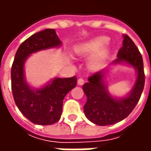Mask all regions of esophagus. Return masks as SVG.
<instances>
[{"label":"esophagus","mask_w":151,"mask_h":151,"mask_svg":"<svg viewBox=\"0 0 151 151\" xmlns=\"http://www.w3.org/2000/svg\"><path fill=\"white\" fill-rule=\"evenodd\" d=\"M78 84L79 86L83 85V84H84V80H83V78H79L78 80Z\"/></svg>","instance_id":"esophagus-1"}]
</instances>
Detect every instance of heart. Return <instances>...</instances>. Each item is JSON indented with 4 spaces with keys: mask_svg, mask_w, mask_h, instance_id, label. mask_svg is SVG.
Here are the masks:
<instances>
[{
    "mask_svg": "<svg viewBox=\"0 0 151 151\" xmlns=\"http://www.w3.org/2000/svg\"><path fill=\"white\" fill-rule=\"evenodd\" d=\"M108 42V38L104 36L94 38L78 45L76 47L75 52L84 57L93 55L89 59L88 65L91 69H97L103 65L107 56L106 50L102 48L107 45Z\"/></svg>",
    "mask_w": 151,
    "mask_h": 151,
    "instance_id": "b5f03b06",
    "label": "heart"
}]
</instances>
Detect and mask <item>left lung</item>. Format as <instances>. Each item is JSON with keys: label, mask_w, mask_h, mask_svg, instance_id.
Here are the masks:
<instances>
[{"label": "left lung", "mask_w": 151, "mask_h": 151, "mask_svg": "<svg viewBox=\"0 0 151 151\" xmlns=\"http://www.w3.org/2000/svg\"><path fill=\"white\" fill-rule=\"evenodd\" d=\"M123 37V46L118 52L117 59L111 63V65H126L135 69L137 78L132 90L123 97L112 96L105 81L108 67L91 76L82 86L87 98L84 105L85 116L97 125H110L126 118L138 103L144 89L142 56L133 40L127 35H124Z\"/></svg>", "instance_id": "8db88e82"}]
</instances>
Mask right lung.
Listing matches in <instances>:
<instances>
[{"label":"right lung","mask_w":151,"mask_h":151,"mask_svg":"<svg viewBox=\"0 0 151 151\" xmlns=\"http://www.w3.org/2000/svg\"><path fill=\"white\" fill-rule=\"evenodd\" d=\"M62 42L54 29H45L25 40L15 54L11 69V87L17 107L32 123L48 125L56 123L62 113L63 100L76 86L77 78H55L40 88L28 84L25 75V63L33 53L57 48Z\"/></svg>","instance_id":"add662e5"}]
</instances>
